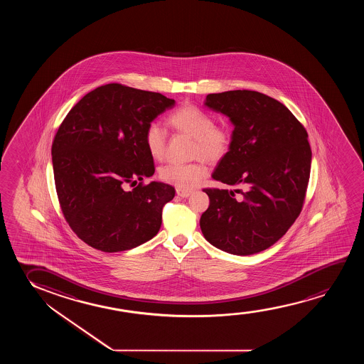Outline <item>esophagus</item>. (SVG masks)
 <instances>
[{
	"mask_svg": "<svg viewBox=\"0 0 364 364\" xmlns=\"http://www.w3.org/2000/svg\"><path fill=\"white\" fill-rule=\"evenodd\" d=\"M176 194L179 195L180 198H188L191 195L190 190L176 189Z\"/></svg>",
	"mask_w": 364,
	"mask_h": 364,
	"instance_id": "esophagus-1",
	"label": "esophagus"
}]
</instances>
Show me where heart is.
Returning a JSON list of instances; mask_svg holds the SVG:
<instances>
[{
    "mask_svg": "<svg viewBox=\"0 0 364 364\" xmlns=\"http://www.w3.org/2000/svg\"><path fill=\"white\" fill-rule=\"evenodd\" d=\"M168 123L181 134L194 138L191 156L198 160L189 164L164 165L160 168L159 178L178 189H191L208 175V168L200 158L211 164L225 159L232 146V135L224 127L215 125L214 117L194 105H183L171 112ZM144 141L155 160L164 159L168 141L164 127L156 122L149 123L145 128Z\"/></svg>",
    "mask_w": 364,
    "mask_h": 364,
    "instance_id": "heart-1",
    "label": "heart"
}]
</instances>
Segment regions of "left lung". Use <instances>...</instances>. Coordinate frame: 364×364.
<instances>
[{"label": "left lung", "mask_w": 364, "mask_h": 364, "mask_svg": "<svg viewBox=\"0 0 364 364\" xmlns=\"http://www.w3.org/2000/svg\"><path fill=\"white\" fill-rule=\"evenodd\" d=\"M234 123L232 146L213 178L235 190L206 188L200 228L225 252L257 254L279 241L304 208L312 151L309 134L279 100L255 90L206 95Z\"/></svg>", "instance_id": "1"}]
</instances>
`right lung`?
I'll list each match as a JSON object with an SVG mask.
<instances>
[{"mask_svg": "<svg viewBox=\"0 0 364 364\" xmlns=\"http://www.w3.org/2000/svg\"><path fill=\"white\" fill-rule=\"evenodd\" d=\"M174 103L160 93L109 83L87 93L65 115L52 143L55 191L65 221L90 247L119 252L158 234L175 189L144 184L155 171L144 133Z\"/></svg>", "mask_w": 364, "mask_h": 364, "instance_id": "1", "label": "right lung"}]
</instances>
